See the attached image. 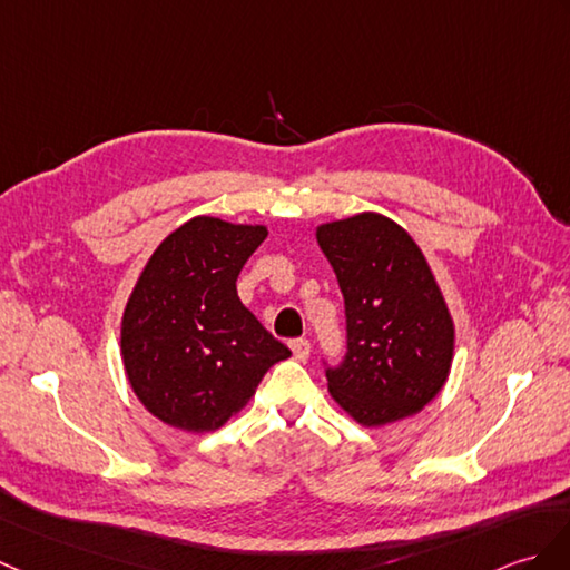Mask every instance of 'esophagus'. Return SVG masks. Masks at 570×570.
Listing matches in <instances>:
<instances>
[{
    "mask_svg": "<svg viewBox=\"0 0 570 570\" xmlns=\"http://www.w3.org/2000/svg\"><path fill=\"white\" fill-rule=\"evenodd\" d=\"M291 352L298 362H306L311 356V342L306 337H298V340H291Z\"/></svg>",
    "mask_w": 570,
    "mask_h": 570,
    "instance_id": "34e87169",
    "label": "esophagus"
}]
</instances>
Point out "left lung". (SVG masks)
<instances>
[{"label": "left lung", "instance_id": "obj_1", "mask_svg": "<svg viewBox=\"0 0 570 570\" xmlns=\"http://www.w3.org/2000/svg\"><path fill=\"white\" fill-rule=\"evenodd\" d=\"M345 298L347 352L327 389L366 428L415 415L449 376L454 325L434 276L401 225L360 214L317 228Z\"/></svg>", "mask_w": 570, "mask_h": 570}]
</instances>
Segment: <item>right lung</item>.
I'll return each mask as SVG.
<instances>
[{"label":"right lung","instance_id":"obj_1","mask_svg":"<svg viewBox=\"0 0 570 570\" xmlns=\"http://www.w3.org/2000/svg\"><path fill=\"white\" fill-rule=\"evenodd\" d=\"M264 237L262 225L198 216L145 264L124 311L121 354L140 403L167 425L218 430L291 356L237 298V274Z\"/></svg>","mask_w":570,"mask_h":570}]
</instances>
